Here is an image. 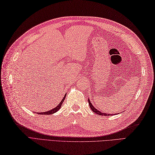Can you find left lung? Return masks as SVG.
Returning <instances> with one entry per match:
<instances>
[{"label":"left lung","instance_id":"8db88e82","mask_svg":"<svg viewBox=\"0 0 155 155\" xmlns=\"http://www.w3.org/2000/svg\"><path fill=\"white\" fill-rule=\"evenodd\" d=\"M88 103H89V105H90V107L91 110H92L94 112H95L96 114H98V115H101V116H109L110 115V114H105V113L101 112L100 111H98V110H97L96 108H95L93 106L92 104H91V103L90 102V100H88Z\"/></svg>","mask_w":155,"mask_h":155}]
</instances>
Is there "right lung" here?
I'll use <instances>...</instances> for the list:
<instances>
[{
	"instance_id": "right-lung-1",
	"label": "right lung",
	"mask_w": 155,
	"mask_h": 155,
	"mask_svg": "<svg viewBox=\"0 0 155 155\" xmlns=\"http://www.w3.org/2000/svg\"><path fill=\"white\" fill-rule=\"evenodd\" d=\"M65 96H66V94H65V95L64 96V98H63V99H62V100L61 101V102H60L59 105H58V106H56L55 108H54L52 109V110H49V111H47V112H45L37 113V114H47H47H54V113H55L56 112H58V110H59L60 108H61V104H63V102H64V101Z\"/></svg>"
}]
</instances>
